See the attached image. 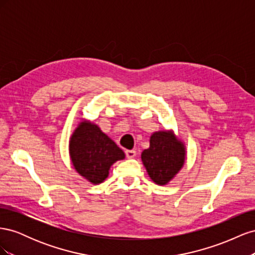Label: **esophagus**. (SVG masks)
Returning a JSON list of instances; mask_svg holds the SVG:
<instances>
[{
  "mask_svg": "<svg viewBox=\"0 0 255 255\" xmlns=\"http://www.w3.org/2000/svg\"><path fill=\"white\" fill-rule=\"evenodd\" d=\"M126 155L128 158H134L136 156V151L135 150H127Z\"/></svg>",
  "mask_w": 255,
  "mask_h": 255,
  "instance_id": "obj_1",
  "label": "esophagus"
}]
</instances>
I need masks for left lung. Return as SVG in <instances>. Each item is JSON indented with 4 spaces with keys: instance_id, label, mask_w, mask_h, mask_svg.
<instances>
[{
    "instance_id": "1",
    "label": "left lung",
    "mask_w": 255,
    "mask_h": 255,
    "mask_svg": "<svg viewBox=\"0 0 255 255\" xmlns=\"http://www.w3.org/2000/svg\"><path fill=\"white\" fill-rule=\"evenodd\" d=\"M186 159V148L171 129L157 130L150 137V146L141 153L142 164L150 179L167 185L180 172Z\"/></svg>"
}]
</instances>
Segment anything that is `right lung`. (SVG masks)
<instances>
[{
    "mask_svg": "<svg viewBox=\"0 0 255 255\" xmlns=\"http://www.w3.org/2000/svg\"><path fill=\"white\" fill-rule=\"evenodd\" d=\"M69 154L74 169L91 184H100L110 169L126 154L95 123L82 120L69 140Z\"/></svg>",
    "mask_w": 255,
    "mask_h": 255,
    "instance_id": "add662e5",
    "label": "right lung"
}]
</instances>
